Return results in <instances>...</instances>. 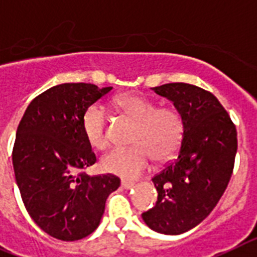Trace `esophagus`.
Masks as SVG:
<instances>
[{"label": "esophagus", "mask_w": 257, "mask_h": 257, "mask_svg": "<svg viewBox=\"0 0 257 257\" xmlns=\"http://www.w3.org/2000/svg\"><path fill=\"white\" fill-rule=\"evenodd\" d=\"M135 186V182L133 181H128V179H122L121 181V187L125 190H129L132 189Z\"/></svg>", "instance_id": "34e87169"}]
</instances>
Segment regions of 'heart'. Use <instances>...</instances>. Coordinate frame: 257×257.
Returning a JSON list of instances; mask_svg holds the SVG:
<instances>
[{
	"instance_id": "b5f03b06",
	"label": "heart",
	"mask_w": 257,
	"mask_h": 257,
	"mask_svg": "<svg viewBox=\"0 0 257 257\" xmlns=\"http://www.w3.org/2000/svg\"><path fill=\"white\" fill-rule=\"evenodd\" d=\"M114 107L121 116L136 124L132 147L114 149L105 154L100 165L105 173L122 178H135L148 170L152 161L164 164L176 157L185 137V120L178 109L158 107L143 95L117 96ZM85 140L95 149L108 147V117L99 104L89 105L81 117Z\"/></svg>"
}]
</instances>
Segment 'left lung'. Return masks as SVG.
I'll use <instances>...</instances> for the list:
<instances>
[{"instance_id": "8db88e82", "label": "left lung", "mask_w": 257, "mask_h": 257, "mask_svg": "<svg viewBox=\"0 0 257 257\" xmlns=\"http://www.w3.org/2000/svg\"><path fill=\"white\" fill-rule=\"evenodd\" d=\"M152 89L181 112L185 137L178 158L152 178L157 202L143 212V219L156 232L179 235L207 218L224 193L232 176L237 133L211 92L187 83Z\"/></svg>"}]
</instances>
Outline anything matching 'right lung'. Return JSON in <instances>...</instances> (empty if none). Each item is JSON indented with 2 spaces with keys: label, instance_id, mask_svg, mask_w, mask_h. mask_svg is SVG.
Segmentation results:
<instances>
[{
  "label": "right lung",
  "instance_id": "1",
  "mask_svg": "<svg viewBox=\"0 0 257 257\" xmlns=\"http://www.w3.org/2000/svg\"><path fill=\"white\" fill-rule=\"evenodd\" d=\"M110 89L91 83L54 85L29 104L17 129L13 168L22 201L31 219L59 240L92 233L108 195L120 186L116 176L83 172L95 164L96 156L81 117Z\"/></svg>",
  "mask_w": 257,
  "mask_h": 257
}]
</instances>
